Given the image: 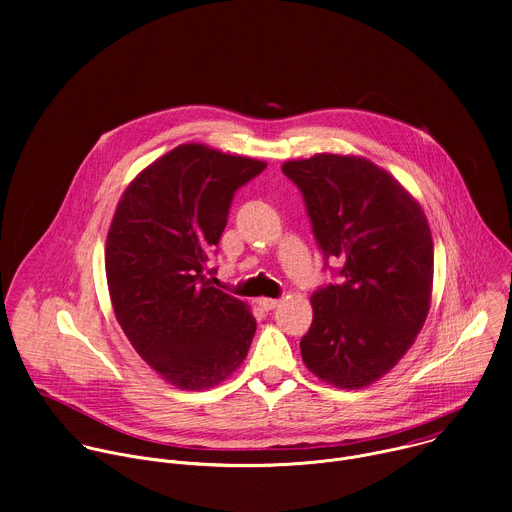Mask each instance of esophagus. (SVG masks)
Wrapping results in <instances>:
<instances>
[{
    "label": "esophagus",
    "instance_id": "34e87169",
    "mask_svg": "<svg viewBox=\"0 0 512 512\" xmlns=\"http://www.w3.org/2000/svg\"><path fill=\"white\" fill-rule=\"evenodd\" d=\"M257 304H259L265 312H269V310H275V308H277L279 300H273V298H259Z\"/></svg>",
    "mask_w": 512,
    "mask_h": 512
}]
</instances>
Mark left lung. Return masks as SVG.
<instances>
[{
    "instance_id": "obj_1",
    "label": "left lung",
    "mask_w": 512,
    "mask_h": 512,
    "mask_svg": "<svg viewBox=\"0 0 512 512\" xmlns=\"http://www.w3.org/2000/svg\"><path fill=\"white\" fill-rule=\"evenodd\" d=\"M283 174L304 194L316 241L344 265L314 291L306 367L338 389L385 377L421 332L433 289V241L413 194L367 158L316 154Z\"/></svg>"
}]
</instances>
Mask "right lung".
Wrapping results in <instances>:
<instances>
[{
  "instance_id": "1",
  "label": "right lung",
  "mask_w": 512,
  "mask_h": 512,
  "mask_svg": "<svg viewBox=\"0 0 512 512\" xmlns=\"http://www.w3.org/2000/svg\"><path fill=\"white\" fill-rule=\"evenodd\" d=\"M265 166L182 143L143 168L117 202L105 243L115 318L135 352L182 391L229 379L255 336L251 308L212 285L208 259L235 190Z\"/></svg>"
}]
</instances>
